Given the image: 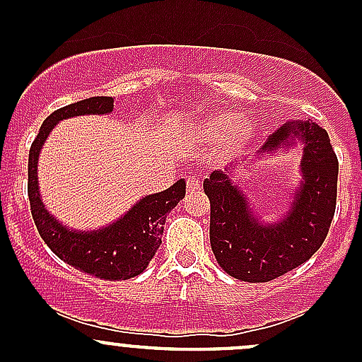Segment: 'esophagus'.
<instances>
[{"label": "esophagus", "instance_id": "34e87169", "mask_svg": "<svg viewBox=\"0 0 362 362\" xmlns=\"http://www.w3.org/2000/svg\"><path fill=\"white\" fill-rule=\"evenodd\" d=\"M185 184H187L189 192H194V191H198L199 185H202V182H199L198 177H187L185 178Z\"/></svg>", "mask_w": 362, "mask_h": 362}]
</instances>
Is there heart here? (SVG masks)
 Returning <instances> with one entry per match:
<instances>
[{
  "instance_id": "b5f03b06",
  "label": "heart",
  "mask_w": 362,
  "mask_h": 362,
  "mask_svg": "<svg viewBox=\"0 0 362 362\" xmlns=\"http://www.w3.org/2000/svg\"><path fill=\"white\" fill-rule=\"evenodd\" d=\"M196 134L203 140H218L222 154L233 156L242 151L252 134V124L245 115L231 110L208 113L194 127Z\"/></svg>"
}]
</instances>
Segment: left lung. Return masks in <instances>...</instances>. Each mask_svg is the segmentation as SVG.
<instances>
[{"mask_svg":"<svg viewBox=\"0 0 362 362\" xmlns=\"http://www.w3.org/2000/svg\"><path fill=\"white\" fill-rule=\"evenodd\" d=\"M303 145L301 187L284 218L264 224L233 184L229 170L214 171L203 182L210 199V243L228 275L243 282H269L308 261L326 240L337 208L338 159L327 131L312 120L284 124L259 154Z\"/></svg>","mask_w":362,"mask_h":362,"instance_id":"left-lung-1","label":"left lung"}]
</instances>
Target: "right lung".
I'll use <instances>...</instances> for the list:
<instances>
[{
	"mask_svg": "<svg viewBox=\"0 0 362 362\" xmlns=\"http://www.w3.org/2000/svg\"><path fill=\"white\" fill-rule=\"evenodd\" d=\"M113 110V98L94 96L50 113L40 127L28 163V196L36 229L50 250L73 268L103 280H127L140 275L160 245L166 215L185 196V182L145 196L126 215L94 231H73L49 214L38 191V156L59 120L78 115H103Z\"/></svg>",
	"mask_w": 362,
	"mask_h": 362,
	"instance_id": "right-lung-1",
	"label": "right lung"
}]
</instances>
